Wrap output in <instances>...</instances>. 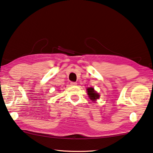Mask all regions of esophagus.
<instances>
[{
  "label": "esophagus",
  "mask_w": 153,
  "mask_h": 153,
  "mask_svg": "<svg viewBox=\"0 0 153 153\" xmlns=\"http://www.w3.org/2000/svg\"><path fill=\"white\" fill-rule=\"evenodd\" d=\"M77 85L76 82H71V86H75V85Z\"/></svg>",
  "instance_id": "obj_1"
}]
</instances>
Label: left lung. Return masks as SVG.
I'll return each instance as SVG.
<instances>
[{"instance_id": "obj_1", "label": "left lung", "mask_w": 153, "mask_h": 153, "mask_svg": "<svg viewBox=\"0 0 153 153\" xmlns=\"http://www.w3.org/2000/svg\"><path fill=\"white\" fill-rule=\"evenodd\" d=\"M87 94L88 95V97L90 98V99L93 100V101H94L97 99H99L100 97V94L94 91V89L92 87H89L87 89Z\"/></svg>"}]
</instances>
